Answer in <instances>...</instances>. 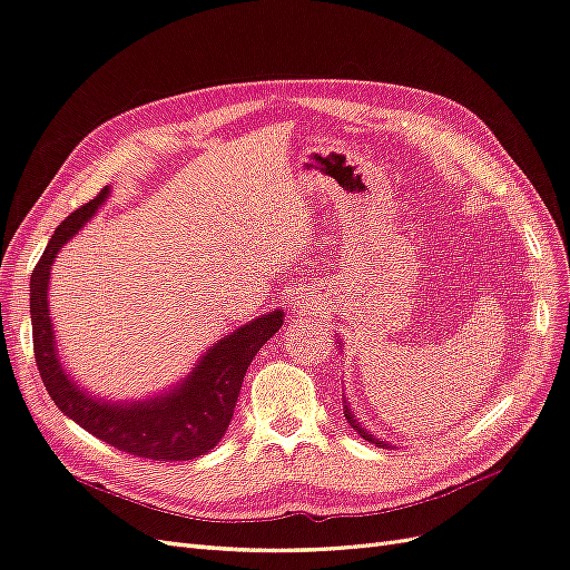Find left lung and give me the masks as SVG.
I'll return each mask as SVG.
<instances>
[{"instance_id":"obj_1","label":"left lung","mask_w":570,"mask_h":570,"mask_svg":"<svg viewBox=\"0 0 570 570\" xmlns=\"http://www.w3.org/2000/svg\"><path fill=\"white\" fill-rule=\"evenodd\" d=\"M337 344H340V342H337ZM342 394H344V392H342ZM342 404H344V419H347V423H350V425H352V428L356 430V433H358L361 438H364L366 442H373L375 446H387V450H390V444H385V442H381V440H375V438H373V435L368 433V430H366V428H361V423H358V419L354 416V411L350 409L347 400H344Z\"/></svg>"}]
</instances>
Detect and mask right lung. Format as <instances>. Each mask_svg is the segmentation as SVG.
I'll return each mask as SVG.
<instances>
[{
	"instance_id": "obj_1",
	"label": "right lung",
	"mask_w": 570,
	"mask_h": 570,
	"mask_svg": "<svg viewBox=\"0 0 570 570\" xmlns=\"http://www.w3.org/2000/svg\"><path fill=\"white\" fill-rule=\"evenodd\" d=\"M109 197V185L51 235L30 278L32 347L42 383L61 413L116 450L151 461H189L220 442L230 425L239 387L256 352L281 331L283 308L258 316L220 337L197 361L185 381L145 402H109L85 392L68 377L57 354L49 316V275L59 249L88 223Z\"/></svg>"
}]
</instances>
